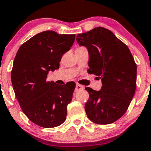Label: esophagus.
Listing matches in <instances>:
<instances>
[{
  "label": "esophagus",
  "mask_w": 151,
  "mask_h": 151,
  "mask_svg": "<svg viewBox=\"0 0 151 151\" xmlns=\"http://www.w3.org/2000/svg\"><path fill=\"white\" fill-rule=\"evenodd\" d=\"M84 89V87H83L82 85H80V84H77L76 85V88H75V92H78L80 91H82Z\"/></svg>",
  "instance_id": "esophagus-1"
}]
</instances>
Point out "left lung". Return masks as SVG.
<instances>
[{
    "label": "left lung",
    "mask_w": 151,
    "mask_h": 151,
    "mask_svg": "<svg viewBox=\"0 0 151 151\" xmlns=\"http://www.w3.org/2000/svg\"><path fill=\"white\" fill-rule=\"evenodd\" d=\"M77 43L88 52V72L99 76L102 87H87L85 105L91 121L99 125L115 122L126 112L137 87V65L128 46L114 34L96 27L77 36Z\"/></svg>",
    "instance_id": "left-lung-1"
}]
</instances>
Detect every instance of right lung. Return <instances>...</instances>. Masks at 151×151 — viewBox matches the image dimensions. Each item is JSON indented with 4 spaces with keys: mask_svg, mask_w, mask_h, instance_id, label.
Masks as SVG:
<instances>
[{
    "mask_svg": "<svg viewBox=\"0 0 151 151\" xmlns=\"http://www.w3.org/2000/svg\"><path fill=\"white\" fill-rule=\"evenodd\" d=\"M74 40L75 35L45 31L21 45L16 54L11 73L13 89L23 112L39 126L55 128L66 119L76 85L60 86L46 79L49 71L60 68L61 58Z\"/></svg>",
    "mask_w": 151,
    "mask_h": 151,
    "instance_id": "1",
    "label": "right lung"
}]
</instances>
